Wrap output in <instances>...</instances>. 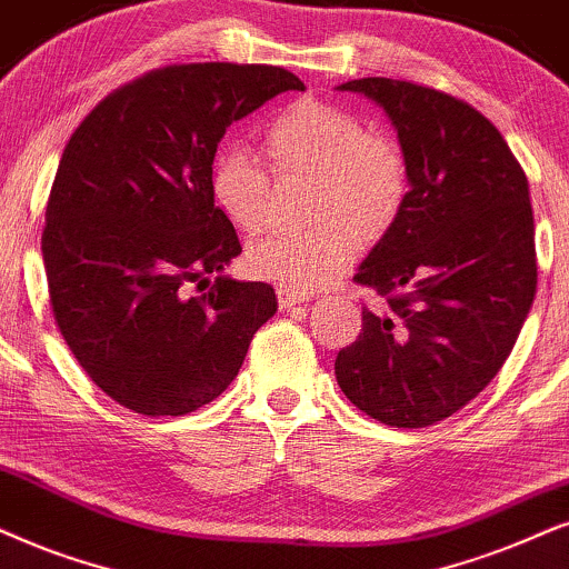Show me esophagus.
<instances>
[{
    "label": "esophagus",
    "mask_w": 569,
    "mask_h": 569,
    "mask_svg": "<svg viewBox=\"0 0 569 569\" xmlns=\"http://www.w3.org/2000/svg\"><path fill=\"white\" fill-rule=\"evenodd\" d=\"M305 301H309V293L286 289V286H280V289H278V305H280V309H291V307H297V305H305Z\"/></svg>",
    "instance_id": "34e87169"
}]
</instances>
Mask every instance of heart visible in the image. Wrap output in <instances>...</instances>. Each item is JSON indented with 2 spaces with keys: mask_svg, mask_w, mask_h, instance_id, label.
Instances as JSON below:
<instances>
[{
  "mask_svg": "<svg viewBox=\"0 0 569 569\" xmlns=\"http://www.w3.org/2000/svg\"><path fill=\"white\" fill-rule=\"evenodd\" d=\"M262 152L276 178H309L307 220L297 233L251 241L247 264L254 276L293 291L326 286L355 257L357 241L372 243L397 226L409 199V164L391 136L336 104L301 99L262 131ZM212 193L239 231H257L270 201L268 172L243 147L214 154Z\"/></svg>",
  "mask_w": 569,
  "mask_h": 569,
  "instance_id": "1",
  "label": "heart"
}]
</instances>
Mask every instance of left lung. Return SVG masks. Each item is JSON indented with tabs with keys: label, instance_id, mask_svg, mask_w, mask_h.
Segmentation results:
<instances>
[{
	"label": "left lung",
	"instance_id": "left-lung-1",
	"mask_svg": "<svg viewBox=\"0 0 569 569\" xmlns=\"http://www.w3.org/2000/svg\"><path fill=\"white\" fill-rule=\"evenodd\" d=\"M397 128L409 199L355 280L386 299L336 357L351 405L391 428H426L470 405L507 362L536 297L528 178L491 120L462 99L359 78Z\"/></svg>",
	"mask_w": 569,
	"mask_h": 569
}]
</instances>
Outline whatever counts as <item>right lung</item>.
I'll list each match as a JSON object with an SVG mask.
<instances>
[{"label": "right lung", "mask_w": 569, "mask_h": 569, "mask_svg": "<svg viewBox=\"0 0 569 569\" xmlns=\"http://www.w3.org/2000/svg\"><path fill=\"white\" fill-rule=\"evenodd\" d=\"M283 91L305 83L272 64H170L102 99L64 147L41 233L49 301L86 376L133 412L210 405L276 315L272 286L222 276L241 243L210 170L226 128Z\"/></svg>", "instance_id": "obj_1"}]
</instances>
